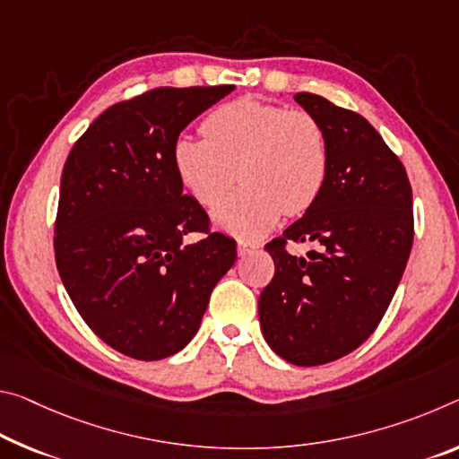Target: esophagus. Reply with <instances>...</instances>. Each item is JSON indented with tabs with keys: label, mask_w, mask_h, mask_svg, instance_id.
<instances>
[{
	"label": "esophagus",
	"mask_w": 459,
	"mask_h": 459,
	"mask_svg": "<svg viewBox=\"0 0 459 459\" xmlns=\"http://www.w3.org/2000/svg\"><path fill=\"white\" fill-rule=\"evenodd\" d=\"M257 249V245L255 243H247V241H238V245H237V253H238V257H245V255H249V253H253Z\"/></svg>",
	"instance_id": "obj_1"
}]
</instances>
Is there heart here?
I'll return each mask as SVG.
<instances>
[{"label":"heart","instance_id":"heart-1","mask_svg":"<svg viewBox=\"0 0 459 459\" xmlns=\"http://www.w3.org/2000/svg\"><path fill=\"white\" fill-rule=\"evenodd\" d=\"M202 133L204 138H178L173 167L202 206L221 202L237 176L243 181L241 190L214 210L218 229L259 238L283 212H307L321 195L331 152L315 114L245 98L216 108Z\"/></svg>","mask_w":459,"mask_h":459}]
</instances>
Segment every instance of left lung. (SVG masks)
<instances>
[{"label": "left lung", "mask_w": 459, "mask_h": 459, "mask_svg": "<svg viewBox=\"0 0 459 459\" xmlns=\"http://www.w3.org/2000/svg\"><path fill=\"white\" fill-rule=\"evenodd\" d=\"M294 100L329 138V176L316 202L265 245L273 280L259 296L267 345L294 366H323L358 349L380 325L411 255L412 190L377 130L316 93ZM288 242L317 247L296 258Z\"/></svg>", "instance_id": "obj_1"}]
</instances>
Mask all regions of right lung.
Returning <instances> with one entry per match:
<instances>
[{
	"label": "right lung",
	"mask_w": 459,
	"mask_h": 459,
	"mask_svg": "<svg viewBox=\"0 0 459 459\" xmlns=\"http://www.w3.org/2000/svg\"><path fill=\"white\" fill-rule=\"evenodd\" d=\"M235 87H157L100 114L63 167L56 269L87 326L116 351L155 361L198 333L237 243L173 167L179 133ZM200 231L198 244L183 237Z\"/></svg>",
	"instance_id": "add662e5"
}]
</instances>
